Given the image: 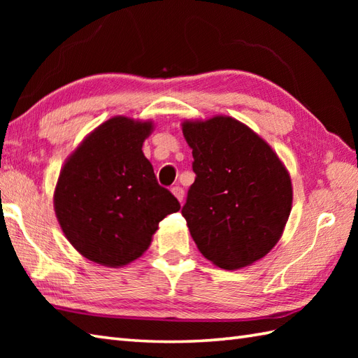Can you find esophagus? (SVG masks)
<instances>
[{"label": "esophagus", "mask_w": 358, "mask_h": 358, "mask_svg": "<svg viewBox=\"0 0 358 358\" xmlns=\"http://www.w3.org/2000/svg\"><path fill=\"white\" fill-rule=\"evenodd\" d=\"M172 194L175 195V199H177L180 203L183 201V199H185V191H183V187H180V186H173V187H172Z\"/></svg>", "instance_id": "1"}]
</instances>
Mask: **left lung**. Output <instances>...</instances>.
<instances>
[{
    "instance_id": "obj_1",
    "label": "left lung",
    "mask_w": 358,
    "mask_h": 358,
    "mask_svg": "<svg viewBox=\"0 0 358 358\" xmlns=\"http://www.w3.org/2000/svg\"><path fill=\"white\" fill-rule=\"evenodd\" d=\"M195 181L181 214L200 252L223 269L260 260L277 245L292 208L286 166L252 129L226 115L186 120Z\"/></svg>"
}]
</instances>
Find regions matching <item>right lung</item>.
<instances>
[{
  "mask_svg": "<svg viewBox=\"0 0 358 358\" xmlns=\"http://www.w3.org/2000/svg\"><path fill=\"white\" fill-rule=\"evenodd\" d=\"M150 120L112 117L67 157L53 208L71 245L87 260L121 268L150 246L162 220L180 203L158 185L143 143Z\"/></svg>",
  "mask_w": 358,
  "mask_h": 358,
  "instance_id": "1",
  "label": "right lung"
}]
</instances>
